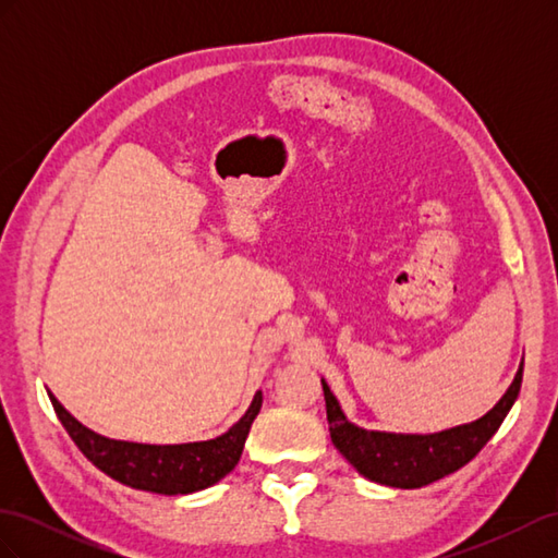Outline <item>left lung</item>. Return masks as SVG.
Returning a JSON list of instances; mask_svg holds the SVG:
<instances>
[{"instance_id": "1", "label": "left lung", "mask_w": 558, "mask_h": 558, "mask_svg": "<svg viewBox=\"0 0 558 558\" xmlns=\"http://www.w3.org/2000/svg\"><path fill=\"white\" fill-rule=\"evenodd\" d=\"M521 377L523 361L517 369L514 381L492 412H486L482 418L472 421V424L433 435H396L359 428L344 416L340 402L330 393L328 384L320 379V384H324L330 440L340 449L344 459L369 482L396 488H421L451 475V472L475 459L482 447L496 435L502 418L512 410L521 388Z\"/></svg>"}]
</instances>
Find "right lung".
<instances>
[{
  "label": "right lung",
  "mask_w": 558,
  "mask_h": 558,
  "mask_svg": "<svg viewBox=\"0 0 558 558\" xmlns=\"http://www.w3.org/2000/svg\"><path fill=\"white\" fill-rule=\"evenodd\" d=\"M48 398L53 402V410L64 430L70 433L74 445L95 468L130 488L162 496L195 494L221 482L240 463L251 424L263 404V391H258L238 424L207 442L140 445L109 440L105 435H97L95 430L78 424L53 393H48Z\"/></svg>",
  "instance_id": "1"
}]
</instances>
